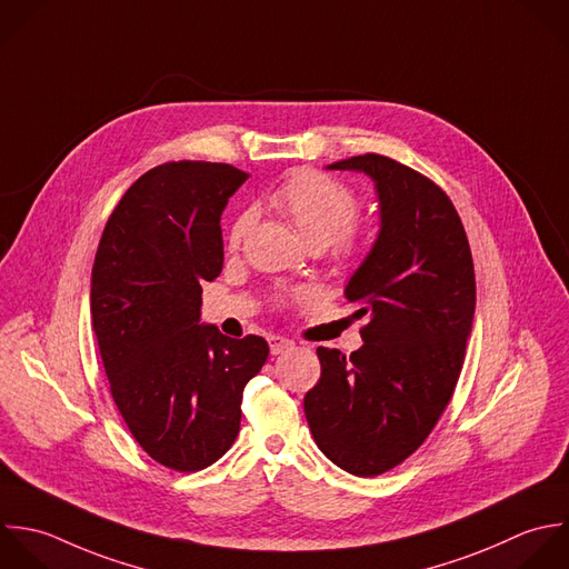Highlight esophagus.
Segmentation results:
<instances>
[{
  "label": "esophagus",
  "instance_id": "obj_1",
  "mask_svg": "<svg viewBox=\"0 0 569 569\" xmlns=\"http://www.w3.org/2000/svg\"><path fill=\"white\" fill-rule=\"evenodd\" d=\"M268 343H270V352H272V355H281V352H286V350L292 348V341L286 339V337H279V335H272V337L268 339Z\"/></svg>",
  "mask_w": 569,
  "mask_h": 569
}]
</instances>
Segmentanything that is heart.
Wrapping results in <instances>:
<instances>
[{
    "label": "heart",
    "instance_id": "b5f03b06",
    "mask_svg": "<svg viewBox=\"0 0 569 569\" xmlns=\"http://www.w3.org/2000/svg\"><path fill=\"white\" fill-rule=\"evenodd\" d=\"M277 212L292 221L310 248H332V259L352 266L368 252V234L352 221L359 214V197L343 181L319 172L297 170L270 194ZM254 223V212H239L228 228V248L239 250Z\"/></svg>",
    "mask_w": 569,
    "mask_h": 569
}]
</instances>
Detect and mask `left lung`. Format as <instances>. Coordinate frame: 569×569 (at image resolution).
<instances>
[{"label": "left lung", "instance_id": "8db88e82", "mask_svg": "<svg viewBox=\"0 0 569 569\" xmlns=\"http://www.w3.org/2000/svg\"><path fill=\"white\" fill-rule=\"evenodd\" d=\"M375 181L379 234L346 286L366 317L350 357L317 348L321 379L303 410L319 450L355 477L403 463L432 432L457 388L472 332L477 281L450 197L383 154L328 166Z\"/></svg>", "mask_w": 569, "mask_h": 569}]
</instances>
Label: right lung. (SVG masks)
Here are the masks:
<instances>
[{"label":"right lung","instance_id":"obj_1","mask_svg":"<svg viewBox=\"0 0 569 569\" xmlns=\"http://www.w3.org/2000/svg\"><path fill=\"white\" fill-rule=\"evenodd\" d=\"M248 172L168 161L112 210L90 277V315L112 399L157 463L197 472L239 435L246 383L268 343L201 323V281L223 268L221 212Z\"/></svg>","mask_w":569,"mask_h":569}]
</instances>
